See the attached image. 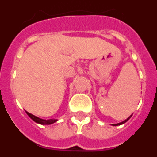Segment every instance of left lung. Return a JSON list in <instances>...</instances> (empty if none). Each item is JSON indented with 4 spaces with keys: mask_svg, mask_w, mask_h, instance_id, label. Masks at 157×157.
<instances>
[{
    "mask_svg": "<svg viewBox=\"0 0 157 157\" xmlns=\"http://www.w3.org/2000/svg\"><path fill=\"white\" fill-rule=\"evenodd\" d=\"M132 115H133V114H132ZM132 115H131V116H129V117L127 118V120H124V121L121 122V123H114V124H112V126H119V125H122V124H123V123H125L126 122H127V121H128V120H130V117H131V116H132Z\"/></svg>",
    "mask_w": 157,
    "mask_h": 157,
    "instance_id": "left-lung-1",
    "label": "left lung"
}]
</instances>
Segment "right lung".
<instances>
[{"instance_id": "add662e5", "label": "right lung", "mask_w": 157, "mask_h": 157, "mask_svg": "<svg viewBox=\"0 0 157 157\" xmlns=\"http://www.w3.org/2000/svg\"><path fill=\"white\" fill-rule=\"evenodd\" d=\"M26 112H27V114L28 115L29 117H30L31 120H34L35 123L41 124V125H50V124H52V123H56V122L57 121V120H55V119H51V120H42L41 118L30 114V112H27V111H26Z\"/></svg>"}]
</instances>
